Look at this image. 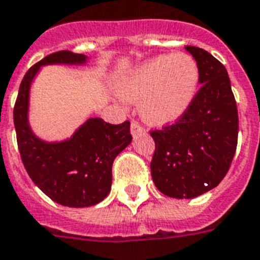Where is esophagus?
Wrapping results in <instances>:
<instances>
[{
	"mask_svg": "<svg viewBox=\"0 0 260 260\" xmlns=\"http://www.w3.org/2000/svg\"><path fill=\"white\" fill-rule=\"evenodd\" d=\"M131 132H132V135H137V134H143L144 132V128L140 125V123L139 121H136V120H134L132 123H131Z\"/></svg>",
	"mask_w": 260,
	"mask_h": 260,
	"instance_id": "1",
	"label": "esophagus"
}]
</instances>
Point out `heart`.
Returning a JSON list of instances; mask_svg holds the SVG:
<instances>
[{
	"mask_svg": "<svg viewBox=\"0 0 260 260\" xmlns=\"http://www.w3.org/2000/svg\"><path fill=\"white\" fill-rule=\"evenodd\" d=\"M199 68L188 54L159 56L140 65L120 88L125 101L140 103L151 125L174 123L189 108L198 90Z\"/></svg>",
	"mask_w": 260,
	"mask_h": 260,
	"instance_id": "obj_1",
	"label": "heart"
}]
</instances>
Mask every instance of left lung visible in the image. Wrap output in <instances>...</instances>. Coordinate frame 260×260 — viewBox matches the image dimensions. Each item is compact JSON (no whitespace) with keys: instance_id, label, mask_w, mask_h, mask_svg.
<instances>
[{"instance_id":"8db88e82","label":"left lung","mask_w":260,"mask_h":260,"mask_svg":"<svg viewBox=\"0 0 260 260\" xmlns=\"http://www.w3.org/2000/svg\"><path fill=\"white\" fill-rule=\"evenodd\" d=\"M199 68L200 89L174 124L151 131L155 152L151 175L160 192L192 199L215 188L229 172L239 132L238 108L224 65L187 45Z\"/></svg>"}]
</instances>
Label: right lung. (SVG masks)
I'll return each instance as SVG.
<instances>
[{"label": "right lung", "mask_w": 260, "mask_h": 260, "mask_svg": "<svg viewBox=\"0 0 260 260\" xmlns=\"http://www.w3.org/2000/svg\"><path fill=\"white\" fill-rule=\"evenodd\" d=\"M86 57L60 50L35 64L21 81L13 117L17 144L27 175L45 195L61 206L90 207L111 191L112 164L132 140L129 121L105 123L86 120L69 140L45 143L27 123L29 89L40 67L48 64H84Z\"/></svg>", "instance_id": "add662e5"}]
</instances>
